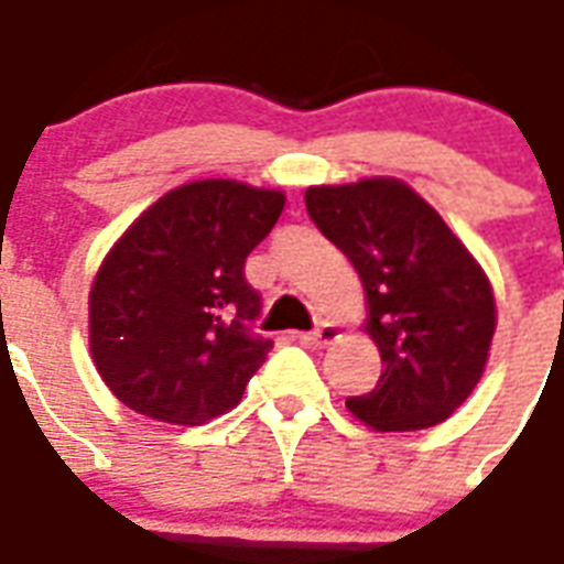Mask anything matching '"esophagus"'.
I'll return each instance as SVG.
<instances>
[{"mask_svg":"<svg viewBox=\"0 0 564 564\" xmlns=\"http://www.w3.org/2000/svg\"><path fill=\"white\" fill-rule=\"evenodd\" d=\"M338 338H341V329H338L335 323H329V319H323L314 332H302V335H299V344H302V347H311V350H319V347H329V344L338 341Z\"/></svg>","mask_w":564,"mask_h":564,"instance_id":"esophagus-1","label":"esophagus"}]
</instances>
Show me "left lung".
<instances>
[{
  "label": "left lung",
  "instance_id": "8db88e82",
  "mask_svg": "<svg viewBox=\"0 0 564 564\" xmlns=\"http://www.w3.org/2000/svg\"><path fill=\"white\" fill-rule=\"evenodd\" d=\"M311 220L354 262L380 380L350 414L378 432L444 423L484 378L496 295L459 235L399 177L307 186Z\"/></svg>",
  "mask_w": 564,
  "mask_h": 564
}]
</instances>
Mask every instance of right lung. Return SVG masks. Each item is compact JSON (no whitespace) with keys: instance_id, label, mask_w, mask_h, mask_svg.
Instances as JSON below:
<instances>
[{"instance_id":"right-lung-1","label":"right lung","mask_w":564,"mask_h":564,"mask_svg":"<svg viewBox=\"0 0 564 564\" xmlns=\"http://www.w3.org/2000/svg\"><path fill=\"white\" fill-rule=\"evenodd\" d=\"M281 189L208 177L141 210L90 286L93 366L129 411L202 425L241 402L271 341L250 335L259 295L245 259L271 232Z\"/></svg>"}]
</instances>
